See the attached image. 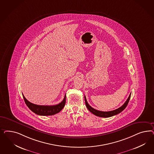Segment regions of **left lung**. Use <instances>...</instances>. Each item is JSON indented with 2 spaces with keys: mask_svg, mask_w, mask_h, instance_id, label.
Segmentation results:
<instances>
[{
  "mask_svg": "<svg viewBox=\"0 0 154 154\" xmlns=\"http://www.w3.org/2000/svg\"><path fill=\"white\" fill-rule=\"evenodd\" d=\"M131 97V93L130 94L128 98L127 99L126 102L124 103V104L119 108H117L115 110L111 111H108V112H103V111H98L95 109H94L93 107H91L87 102V100L86 99V97L85 96V104L86 106V107L88 108V109L90 111V112H91L93 114L97 116L101 117H109L113 116L115 115H116L117 114H119V113L122 112L125 108L126 107L128 103L129 102L130 98Z\"/></svg>",
  "mask_w": 154,
  "mask_h": 154,
  "instance_id": "left-lung-1",
  "label": "left lung"
}]
</instances>
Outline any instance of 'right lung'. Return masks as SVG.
I'll return each mask as SVG.
<instances>
[{
    "mask_svg": "<svg viewBox=\"0 0 154 154\" xmlns=\"http://www.w3.org/2000/svg\"><path fill=\"white\" fill-rule=\"evenodd\" d=\"M24 101L29 108L35 114L41 116H51L61 111L64 108L66 102V94L64 99L61 102L58 104L53 106H40L34 104L29 102L28 100L23 96Z\"/></svg>",
    "mask_w": 154,
    "mask_h": 154,
    "instance_id": "right-lung-1",
    "label": "right lung"
}]
</instances>
